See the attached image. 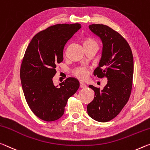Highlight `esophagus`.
Here are the masks:
<instances>
[{
	"label": "esophagus",
	"mask_w": 150,
	"mask_h": 150,
	"mask_svg": "<svg viewBox=\"0 0 150 150\" xmlns=\"http://www.w3.org/2000/svg\"><path fill=\"white\" fill-rule=\"evenodd\" d=\"M80 88H86V87H87V86L86 85V84H84V82H80Z\"/></svg>",
	"instance_id": "1"
}]
</instances>
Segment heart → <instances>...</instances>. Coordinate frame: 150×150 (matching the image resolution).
Instances as JSON below:
<instances>
[{
	"mask_svg": "<svg viewBox=\"0 0 150 150\" xmlns=\"http://www.w3.org/2000/svg\"><path fill=\"white\" fill-rule=\"evenodd\" d=\"M83 46H84L85 50H86V49L90 48H98V44L94 38L88 37L84 38V40H83ZM87 74V70L83 68H78L74 72L76 76L81 78V79H84L85 78H86Z\"/></svg>",
	"mask_w": 150,
	"mask_h": 150,
	"instance_id": "b5f03b06",
	"label": "heart"
}]
</instances>
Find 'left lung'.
Wrapping results in <instances>:
<instances>
[{"mask_svg":"<svg viewBox=\"0 0 150 150\" xmlns=\"http://www.w3.org/2000/svg\"><path fill=\"white\" fill-rule=\"evenodd\" d=\"M90 30L102 42V55L94 74L106 78L104 89L90 85L95 92L87 105L88 114L100 122L114 118L126 104L131 94L134 58L130 46L122 35L104 24H90Z\"/></svg>","mask_w":150,"mask_h":150,"instance_id":"8db88e82","label":"left lung"}]
</instances>
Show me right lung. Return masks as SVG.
<instances>
[{
    "mask_svg": "<svg viewBox=\"0 0 150 150\" xmlns=\"http://www.w3.org/2000/svg\"><path fill=\"white\" fill-rule=\"evenodd\" d=\"M81 28L80 24H58L36 34L24 54L21 64L22 88L28 106L36 116L46 122L62 116L68 99L80 86L70 77L54 86L56 64L62 62L64 47Z\"/></svg>",
    "mask_w": 150,
    "mask_h": 150,
    "instance_id": "right-lung-1",
    "label": "right lung"
}]
</instances>
